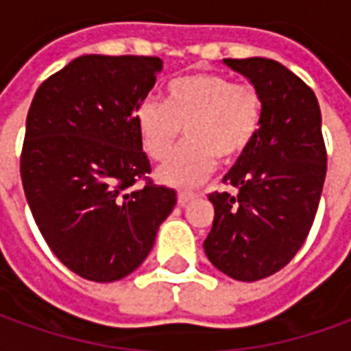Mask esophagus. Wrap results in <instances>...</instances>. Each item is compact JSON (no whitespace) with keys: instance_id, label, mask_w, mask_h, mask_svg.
<instances>
[{"instance_id":"obj_1","label":"esophagus","mask_w":351,"mask_h":351,"mask_svg":"<svg viewBox=\"0 0 351 351\" xmlns=\"http://www.w3.org/2000/svg\"><path fill=\"white\" fill-rule=\"evenodd\" d=\"M195 197H197V195L191 193V191H180V193H178V202L183 206V204H187V202L195 199Z\"/></svg>"}]
</instances>
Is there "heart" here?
<instances>
[{
    "mask_svg": "<svg viewBox=\"0 0 351 351\" xmlns=\"http://www.w3.org/2000/svg\"><path fill=\"white\" fill-rule=\"evenodd\" d=\"M135 124L152 160L170 156L183 128L187 145L162 164L156 178L170 187H191L214 171L216 158L235 160L252 145L262 125V99L252 86L223 74L195 72L168 84L166 103L145 99Z\"/></svg>",
    "mask_w": 351,
    "mask_h": 351,
    "instance_id": "obj_1",
    "label": "heart"
}]
</instances>
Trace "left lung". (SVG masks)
Here are the masks:
<instances>
[{"mask_svg": "<svg viewBox=\"0 0 351 351\" xmlns=\"http://www.w3.org/2000/svg\"><path fill=\"white\" fill-rule=\"evenodd\" d=\"M262 99V125L252 145L223 176L237 195L212 193L214 221L204 241L212 265L237 281H260L300 250L327 176L317 97L281 62L223 59Z\"/></svg>", "mask_w": 351, "mask_h": 351, "instance_id": "left-lung-1", "label": "left lung"}]
</instances>
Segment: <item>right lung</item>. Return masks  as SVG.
Here are the masks:
<instances>
[{
  "instance_id": "obj_1",
  "label": "right lung",
  "mask_w": 351,
  "mask_h": 351,
  "mask_svg": "<svg viewBox=\"0 0 351 351\" xmlns=\"http://www.w3.org/2000/svg\"><path fill=\"white\" fill-rule=\"evenodd\" d=\"M158 57L84 55L43 82L26 116L21 178L40 233L80 277L112 282L151 252L178 195L151 171L135 112Z\"/></svg>"
}]
</instances>
